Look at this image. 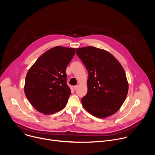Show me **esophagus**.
I'll return each instance as SVG.
<instances>
[{
	"instance_id": "34e87169",
	"label": "esophagus",
	"mask_w": 155,
	"mask_h": 155,
	"mask_svg": "<svg viewBox=\"0 0 155 155\" xmlns=\"http://www.w3.org/2000/svg\"><path fill=\"white\" fill-rule=\"evenodd\" d=\"M78 85H76V86H74V88L75 90H77L78 89Z\"/></svg>"
}]
</instances>
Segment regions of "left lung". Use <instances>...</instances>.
I'll list each match as a JSON object with an SVG mask.
<instances>
[{
  "label": "left lung",
  "instance_id": "obj_1",
  "mask_svg": "<svg viewBox=\"0 0 155 155\" xmlns=\"http://www.w3.org/2000/svg\"><path fill=\"white\" fill-rule=\"evenodd\" d=\"M88 72L87 92L81 99L87 112L96 117L111 116L120 108L128 92V82L119 61L109 52L94 47L76 50Z\"/></svg>",
  "mask_w": 155,
  "mask_h": 155
}]
</instances>
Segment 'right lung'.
Segmentation results:
<instances>
[{"label":"right lung","instance_id":"add662e5","mask_svg":"<svg viewBox=\"0 0 155 155\" xmlns=\"http://www.w3.org/2000/svg\"><path fill=\"white\" fill-rule=\"evenodd\" d=\"M75 48L55 47L41 54L29 69L25 93L32 105L45 115L63 109L71 94L65 70Z\"/></svg>","mask_w":155,"mask_h":155}]
</instances>
